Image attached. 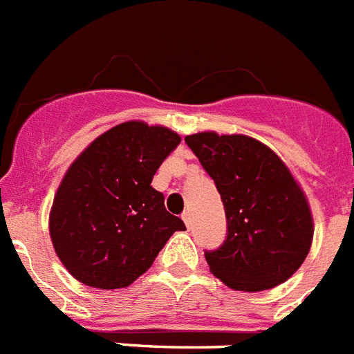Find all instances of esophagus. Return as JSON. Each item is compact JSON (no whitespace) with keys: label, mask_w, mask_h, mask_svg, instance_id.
<instances>
[{"label":"esophagus","mask_w":354,"mask_h":354,"mask_svg":"<svg viewBox=\"0 0 354 354\" xmlns=\"http://www.w3.org/2000/svg\"><path fill=\"white\" fill-rule=\"evenodd\" d=\"M183 220L184 223H186V227H189V225H192V213H189V211H184Z\"/></svg>","instance_id":"esophagus-1"}]
</instances>
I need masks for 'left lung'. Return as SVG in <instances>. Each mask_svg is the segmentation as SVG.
Segmentation results:
<instances>
[{
	"mask_svg": "<svg viewBox=\"0 0 354 354\" xmlns=\"http://www.w3.org/2000/svg\"><path fill=\"white\" fill-rule=\"evenodd\" d=\"M211 175L227 216V238L207 250L213 276L240 292L285 283L306 259L313 216L301 184L285 161L261 141L214 131L186 136Z\"/></svg>",
	"mask_w": 354,
	"mask_h": 354,
	"instance_id": "left-lung-1",
	"label": "left lung"
}]
</instances>
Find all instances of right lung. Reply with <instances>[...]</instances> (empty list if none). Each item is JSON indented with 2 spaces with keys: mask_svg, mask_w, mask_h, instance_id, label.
I'll return each mask as SVG.
<instances>
[{
  "mask_svg": "<svg viewBox=\"0 0 354 354\" xmlns=\"http://www.w3.org/2000/svg\"><path fill=\"white\" fill-rule=\"evenodd\" d=\"M179 143L168 127L132 120L100 134L71 162L53 198L50 238L75 279L125 288L152 267L175 231H186L150 186Z\"/></svg>",
  "mask_w": 354,
  "mask_h": 354,
  "instance_id": "add662e5",
  "label": "right lung"
}]
</instances>
